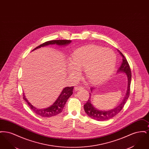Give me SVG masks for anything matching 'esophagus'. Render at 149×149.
<instances>
[{
	"instance_id": "obj_1",
	"label": "esophagus",
	"mask_w": 149,
	"mask_h": 149,
	"mask_svg": "<svg viewBox=\"0 0 149 149\" xmlns=\"http://www.w3.org/2000/svg\"><path fill=\"white\" fill-rule=\"evenodd\" d=\"M83 89V88L82 87V86H75V88H74V89L75 90V91H78V90H79V89Z\"/></svg>"
}]
</instances>
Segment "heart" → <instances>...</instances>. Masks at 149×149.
Instances as JSON below:
<instances>
[{"label": "heart", "mask_w": 149, "mask_h": 149, "mask_svg": "<svg viewBox=\"0 0 149 149\" xmlns=\"http://www.w3.org/2000/svg\"><path fill=\"white\" fill-rule=\"evenodd\" d=\"M116 62L113 51L96 45H89L75 50L68 65L69 74L78 77L79 71L85 69V75L92 83L106 80L113 72Z\"/></svg>", "instance_id": "1"}]
</instances>
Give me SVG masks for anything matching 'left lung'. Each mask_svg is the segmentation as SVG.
Returning <instances> with one entry per match:
<instances>
[{"label":"left lung","instance_id":"left-lung-1","mask_svg":"<svg viewBox=\"0 0 149 149\" xmlns=\"http://www.w3.org/2000/svg\"><path fill=\"white\" fill-rule=\"evenodd\" d=\"M120 52V55L122 57V62L121 63L120 67L118 69V72H122L125 74H126V75L128 79V87L127 92L126 94V96L124 99L123 100L122 102L120 103L119 106L116 107L113 109L109 110V111H100L99 109H96L93 106L91 103V98H89L88 100L86 102V103L84 105V108L85 111V113L88 116H89L90 117H91L94 120H108L110 118H112V117L116 116L119 112H120V111L122 109L123 107L125 106V103H126L128 98L130 96V85H131V69L130 67V65L128 63L127 61L126 58V57L124 56V55L121 53L119 50H118ZM91 92H92L93 88H91ZM90 95H91V93Z\"/></svg>","mask_w":149,"mask_h":149}]
</instances>
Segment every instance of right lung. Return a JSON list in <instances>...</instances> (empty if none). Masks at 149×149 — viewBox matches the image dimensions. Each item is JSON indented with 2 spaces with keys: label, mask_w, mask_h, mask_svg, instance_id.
Returning a JSON list of instances; mask_svg holds the SVG:
<instances>
[{
  "label": "right lung",
  "mask_w": 149,
  "mask_h": 149,
  "mask_svg": "<svg viewBox=\"0 0 149 149\" xmlns=\"http://www.w3.org/2000/svg\"><path fill=\"white\" fill-rule=\"evenodd\" d=\"M71 42V40H51L47 42L43 43L42 44L40 45V46L36 47L35 49L40 48L41 47H43L45 46H47L49 45H54L56 44L57 45L62 46V45H66ZM32 50V51H33ZM74 86H67L65 88L61 93L60 94L58 98L57 99L55 102L50 107L45 109H39L33 106L31 104V103L27 100V99L25 98V95H23V98L27 103L29 106L31 108V109L37 114L43 117H50L52 116H56L60 113H61L64 108V106L65 105L67 100L71 96L72 94Z\"/></svg>",
  "instance_id": "1"
}]
</instances>
